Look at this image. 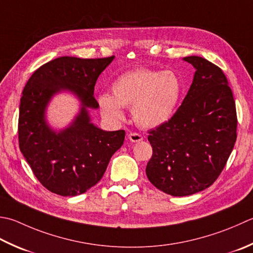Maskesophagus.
<instances>
[{
  "instance_id": "34e87169",
  "label": "esophagus",
  "mask_w": 253,
  "mask_h": 253,
  "mask_svg": "<svg viewBox=\"0 0 253 253\" xmlns=\"http://www.w3.org/2000/svg\"><path fill=\"white\" fill-rule=\"evenodd\" d=\"M128 138H129V140L132 142H138L143 139V137L138 132H129L128 133Z\"/></svg>"
}]
</instances>
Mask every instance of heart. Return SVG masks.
I'll return each mask as SVG.
<instances>
[{"label": "heart", "mask_w": 253, "mask_h": 253, "mask_svg": "<svg viewBox=\"0 0 253 253\" xmlns=\"http://www.w3.org/2000/svg\"><path fill=\"white\" fill-rule=\"evenodd\" d=\"M183 84L176 73L140 68L123 73L112 84L113 96L98 98L102 114L122 121V107H131L133 121L142 128H155L168 122L180 101Z\"/></svg>", "instance_id": "obj_1"}]
</instances>
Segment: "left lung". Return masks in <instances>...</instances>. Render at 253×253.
<instances>
[{"label": "left lung", "instance_id": "1", "mask_svg": "<svg viewBox=\"0 0 253 253\" xmlns=\"http://www.w3.org/2000/svg\"><path fill=\"white\" fill-rule=\"evenodd\" d=\"M196 69L193 83L169 121L148 131L152 156L146 173L157 189L186 196L219 176L237 139V112L228 80L219 67L185 57Z\"/></svg>", "mask_w": 253, "mask_h": 253}]
</instances>
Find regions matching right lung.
Returning <instances> with one entry per match:
<instances>
[{"label": "right lung", "instance_id": "right-lung-1", "mask_svg": "<svg viewBox=\"0 0 253 253\" xmlns=\"http://www.w3.org/2000/svg\"><path fill=\"white\" fill-rule=\"evenodd\" d=\"M114 56L97 59L60 57L42 64L29 78L19 104L18 143L43 187L76 196L102 179L125 139V130L104 131L90 123L87 108H97L94 86ZM73 91L83 102L73 125L57 134L44 121V110L59 90Z\"/></svg>", "mask_w": 253, "mask_h": 253}]
</instances>
